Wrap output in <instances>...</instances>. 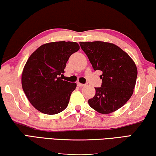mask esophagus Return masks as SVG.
<instances>
[{
    "instance_id": "obj_1",
    "label": "esophagus",
    "mask_w": 156,
    "mask_h": 156,
    "mask_svg": "<svg viewBox=\"0 0 156 156\" xmlns=\"http://www.w3.org/2000/svg\"><path fill=\"white\" fill-rule=\"evenodd\" d=\"M76 84H77V86H80V87H83V86H86V84L81 83H80V82H77V83H76Z\"/></svg>"
}]
</instances>
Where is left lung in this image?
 Listing matches in <instances>:
<instances>
[{"label": "left lung", "mask_w": 156, "mask_h": 156, "mask_svg": "<svg viewBox=\"0 0 156 156\" xmlns=\"http://www.w3.org/2000/svg\"><path fill=\"white\" fill-rule=\"evenodd\" d=\"M80 44L94 70L102 71V85L95 88L94 97L88 100L90 107L107 114L122 107L133 92L138 70L130 56L112 43L95 41Z\"/></svg>", "instance_id": "8db88e82"}]
</instances>
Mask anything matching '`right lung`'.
<instances>
[{
  "label": "right lung",
  "mask_w": 156,
  "mask_h": 156,
  "mask_svg": "<svg viewBox=\"0 0 156 156\" xmlns=\"http://www.w3.org/2000/svg\"><path fill=\"white\" fill-rule=\"evenodd\" d=\"M80 50L74 42H54L40 46L33 53L22 73V87L26 97L40 112L53 115L67 108L76 83L64 81L66 64L73 53Z\"/></svg>",
  "instance_id": "obj_1"
}]
</instances>
